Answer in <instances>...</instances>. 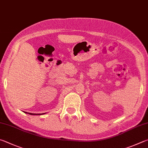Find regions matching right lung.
<instances>
[{"mask_svg": "<svg viewBox=\"0 0 148 148\" xmlns=\"http://www.w3.org/2000/svg\"><path fill=\"white\" fill-rule=\"evenodd\" d=\"M26 112V113H28L29 114H31V115H36V114H34V113H30V112ZM45 114V113H41V114Z\"/></svg>", "mask_w": 148, "mask_h": 148, "instance_id": "1", "label": "right lung"}]
</instances>
